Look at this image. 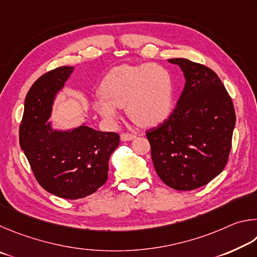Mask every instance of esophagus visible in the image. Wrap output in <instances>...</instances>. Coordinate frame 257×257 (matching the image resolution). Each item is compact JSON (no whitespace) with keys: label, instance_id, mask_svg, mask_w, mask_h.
I'll list each match as a JSON object with an SVG mask.
<instances>
[{"label":"esophagus","instance_id":"34e87169","mask_svg":"<svg viewBox=\"0 0 257 257\" xmlns=\"http://www.w3.org/2000/svg\"><path fill=\"white\" fill-rule=\"evenodd\" d=\"M137 138L136 134H130V133H121L120 134V140L121 141H131Z\"/></svg>","mask_w":257,"mask_h":257}]
</instances>
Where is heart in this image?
I'll list each match as a JSON object with an SVG mask.
<instances>
[{"label": "heart", "instance_id": "heart-1", "mask_svg": "<svg viewBox=\"0 0 257 257\" xmlns=\"http://www.w3.org/2000/svg\"><path fill=\"white\" fill-rule=\"evenodd\" d=\"M101 96L92 106L107 123L114 124L119 108L142 126H154L169 115L173 106L174 81L165 66L151 63L119 65L103 76Z\"/></svg>", "mask_w": 257, "mask_h": 257}]
</instances>
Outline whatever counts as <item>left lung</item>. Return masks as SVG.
I'll list each match as a JSON object with an SVG mask.
<instances>
[{
	"label": "left lung",
	"instance_id": "left-lung-1",
	"mask_svg": "<svg viewBox=\"0 0 257 257\" xmlns=\"http://www.w3.org/2000/svg\"><path fill=\"white\" fill-rule=\"evenodd\" d=\"M185 87L164 123L147 131L155 169L177 191L204 186L226 167L236 124L235 108L221 80L209 67L172 58Z\"/></svg>",
	"mask_w": 257,
	"mask_h": 257
}]
</instances>
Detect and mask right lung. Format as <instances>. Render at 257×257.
Wrapping results in <instances>:
<instances>
[{
  "mask_svg": "<svg viewBox=\"0 0 257 257\" xmlns=\"http://www.w3.org/2000/svg\"><path fill=\"white\" fill-rule=\"evenodd\" d=\"M73 69L57 67L36 80L26 96L19 130L20 147L39 185L69 200L92 194L106 183L108 161L119 145L115 132L96 131L85 125L57 131L47 121L56 93Z\"/></svg>",
  "mask_w": 257,
  "mask_h": 257,
  "instance_id": "1",
  "label": "right lung"
}]
</instances>
